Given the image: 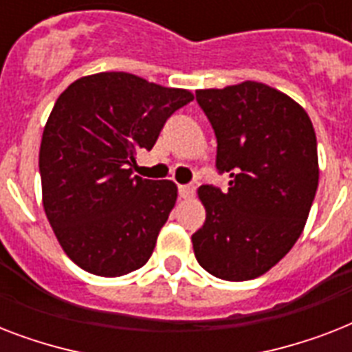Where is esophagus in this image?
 <instances>
[{
    "label": "esophagus",
    "mask_w": 352,
    "mask_h": 352,
    "mask_svg": "<svg viewBox=\"0 0 352 352\" xmlns=\"http://www.w3.org/2000/svg\"><path fill=\"white\" fill-rule=\"evenodd\" d=\"M179 195H181L182 199H190L195 195V186L193 184H182V186H179Z\"/></svg>",
    "instance_id": "34e87169"
}]
</instances>
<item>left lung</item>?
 <instances>
[{
	"instance_id": "1",
	"label": "left lung",
	"mask_w": 352,
	"mask_h": 352,
	"mask_svg": "<svg viewBox=\"0 0 352 352\" xmlns=\"http://www.w3.org/2000/svg\"><path fill=\"white\" fill-rule=\"evenodd\" d=\"M217 138L215 168L228 190L199 188L204 225L192 235L199 265L246 281L283 259L303 232L318 190L316 133L305 109L259 82L199 89Z\"/></svg>"
}]
</instances>
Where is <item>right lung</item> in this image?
Listing matches in <instances>:
<instances>
[{
    "mask_svg": "<svg viewBox=\"0 0 352 352\" xmlns=\"http://www.w3.org/2000/svg\"><path fill=\"white\" fill-rule=\"evenodd\" d=\"M192 100L190 91L129 73L84 76L58 96L40 146L43 208L63 252L85 272L117 278L151 257L177 186L133 168Z\"/></svg>",
    "mask_w": 352,
    "mask_h": 352,
    "instance_id": "add662e5",
    "label": "right lung"
}]
</instances>
